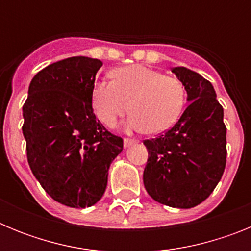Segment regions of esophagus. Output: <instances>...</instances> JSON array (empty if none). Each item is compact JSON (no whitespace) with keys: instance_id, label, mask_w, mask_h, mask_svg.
I'll return each instance as SVG.
<instances>
[{"instance_id":"obj_1","label":"esophagus","mask_w":251,"mask_h":251,"mask_svg":"<svg viewBox=\"0 0 251 251\" xmlns=\"http://www.w3.org/2000/svg\"><path fill=\"white\" fill-rule=\"evenodd\" d=\"M134 143H137V141H134V139H128V138H124L123 139V145H124V148H128L130 147L132 145H134Z\"/></svg>"}]
</instances>
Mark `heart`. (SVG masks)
<instances>
[{"label": "heart", "mask_w": 251, "mask_h": 251, "mask_svg": "<svg viewBox=\"0 0 251 251\" xmlns=\"http://www.w3.org/2000/svg\"><path fill=\"white\" fill-rule=\"evenodd\" d=\"M113 81H97L92 89V106L108 127L128 112V129L159 134L170 129L183 109L185 86L174 76H166L143 65L114 69Z\"/></svg>", "instance_id": "heart-1"}]
</instances>
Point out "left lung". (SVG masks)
<instances>
[{
  "label": "left lung",
  "instance_id": "left-lung-1",
  "mask_svg": "<svg viewBox=\"0 0 251 251\" xmlns=\"http://www.w3.org/2000/svg\"><path fill=\"white\" fill-rule=\"evenodd\" d=\"M171 72L185 86L188 105L171 129L143 142L148 150L143 183L157 202L191 208L212 194L225 170L224 109L212 84L199 73L185 66Z\"/></svg>",
  "mask_w": 251,
  "mask_h": 251
}]
</instances>
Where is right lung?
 <instances>
[{
    "label": "right lung",
    "mask_w": 251,
    "mask_h": 251,
    "mask_svg": "<svg viewBox=\"0 0 251 251\" xmlns=\"http://www.w3.org/2000/svg\"><path fill=\"white\" fill-rule=\"evenodd\" d=\"M103 63L73 56L50 64L28 85L22 133L35 178L69 207L95 205L105 192L108 171L123 139L93 112L92 89Z\"/></svg>",
    "instance_id": "obj_1"
}]
</instances>
